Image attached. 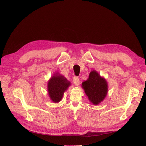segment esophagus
Here are the masks:
<instances>
[{"instance_id": "34e87169", "label": "esophagus", "mask_w": 146, "mask_h": 146, "mask_svg": "<svg viewBox=\"0 0 146 146\" xmlns=\"http://www.w3.org/2000/svg\"><path fill=\"white\" fill-rule=\"evenodd\" d=\"M79 78L78 77V76H74L73 79V83L75 84V85L76 86H78L79 84Z\"/></svg>"}]
</instances>
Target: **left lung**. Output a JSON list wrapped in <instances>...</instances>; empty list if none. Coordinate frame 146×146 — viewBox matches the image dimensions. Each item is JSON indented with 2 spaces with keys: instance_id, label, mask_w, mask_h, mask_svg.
<instances>
[{
  "instance_id": "obj_1",
  "label": "left lung",
  "mask_w": 146,
  "mask_h": 146,
  "mask_svg": "<svg viewBox=\"0 0 146 146\" xmlns=\"http://www.w3.org/2000/svg\"><path fill=\"white\" fill-rule=\"evenodd\" d=\"M82 87L94 105H98L102 101L108 92L106 81L95 70L91 72L89 79L82 83Z\"/></svg>"
}]
</instances>
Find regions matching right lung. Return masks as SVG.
<instances>
[{"instance_id":"1","label":"right lung","mask_w":146,"mask_h":146,"mask_svg":"<svg viewBox=\"0 0 146 146\" xmlns=\"http://www.w3.org/2000/svg\"><path fill=\"white\" fill-rule=\"evenodd\" d=\"M70 85V82L64 76L56 74V76L49 80L48 83V92L51 100L55 103L58 102L62 99L64 92Z\"/></svg>"}]
</instances>
